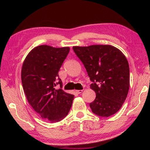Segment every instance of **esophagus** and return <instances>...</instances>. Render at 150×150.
I'll use <instances>...</instances> for the list:
<instances>
[{"label": "esophagus", "instance_id": "1", "mask_svg": "<svg viewBox=\"0 0 150 150\" xmlns=\"http://www.w3.org/2000/svg\"><path fill=\"white\" fill-rule=\"evenodd\" d=\"M82 91H83V90H75V92L78 94H80V93H82Z\"/></svg>", "mask_w": 150, "mask_h": 150}]
</instances>
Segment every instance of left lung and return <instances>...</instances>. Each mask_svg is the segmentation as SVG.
I'll list each match as a JSON object with an SVG mask.
<instances>
[{
  "label": "left lung",
  "mask_w": 150,
  "mask_h": 150,
  "mask_svg": "<svg viewBox=\"0 0 150 150\" xmlns=\"http://www.w3.org/2000/svg\"><path fill=\"white\" fill-rule=\"evenodd\" d=\"M86 69L90 88L96 93L90 103L92 112L108 117L122 107L129 88V68L125 55L111 45L73 46Z\"/></svg>",
  "instance_id": "1"
}]
</instances>
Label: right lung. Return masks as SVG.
Masks as SVG:
<instances>
[{"instance_id":"add662e5","label":"right lung","mask_w":150,"mask_h":150,"mask_svg":"<svg viewBox=\"0 0 150 150\" xmlns=\"http://www.w3.org/2000/svg\"><path fill=\"white\" fill-rule=\"evenodd\" d=\"M69 50L37 46L28 54L22 66V84L28 103L42 119L52 123L68 115L74 98V95L55 88L62 83L58 73Z\"/></svg>"}]
</instances>
